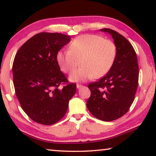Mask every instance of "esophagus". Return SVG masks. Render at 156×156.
<instances>
[{"label": "esophagus", "instance_id": "obj_1", "mask_svg": "<svg viewBox=\"0 0 156 156\" xmlns=\"http://www.w3.org/2000/svg\"><path fill=\"white\" fill-rule=\"evenodd\" d=\"M82 87H83V86H82V84H76V88H77V89H80V88H82Z\"/></svg>", "mask_w": 156, "mask_h": 156}]
</instances>
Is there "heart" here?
<instances>
[{"label":"heart","instance_id":"obj_1","mask_svg":"<svg viewBox=\"0 0 156 156\" xmlns=\"http://www.w3.org/2000/svg\"><path fill=\"white\" fill-rule=\"evenodd\" d=\"M116 55V47L112 40L101 36L86 34L76 37L69 44V50H61L57 55V62L63 72H72V82H85L95 76L101 77L112 68Z\"/></svg>","mask_w":156,"mask_h":156}]
</instances>
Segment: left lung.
<instances>
[{
	"label": "left lung",
	"instance_id": "8db88e82",
	"mask_svg": "<svg viewBox=\"0 0 156 156\" xmlns=\"http://www.w3.org/2000/svg\"><path fill=\"white\" fill-rule=\"evenodd\" d=\"M100 31L112 36L116 55L108 73L89 84L91 96L87 106L96 118L112 121L123 116L133 102L139 74L138 59L133 46L123 35L108 28Z\"/></svg>",
	"mask_w": 156,
	"mask_h": 156
}]
</instances>
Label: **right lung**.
Instances as JSON below:
<instances>
[{"instance_id":"obj_1","label":"right lung","mask_w":156,"mask_h":156,"mask_svg":"<svg viewBox=\"0 0 156 156\" xmlns=\"http://www.w3.org/2000/svg\"><path fill=\"white\" fill-rule=\"evenodd\" d=\"M61 33H40L25 42L15 57L12 75L15 91L21 107L35 122L52 125L63 118L76 84L60 71L57 55L70 42Z\"/></svg>"}]
</instances>
